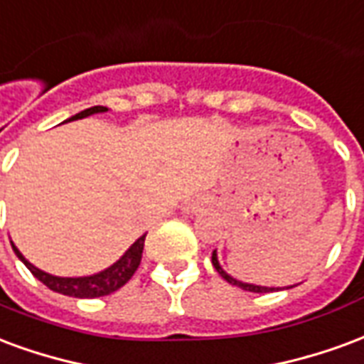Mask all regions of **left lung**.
<instances>
[{"label":"left lung","instance_id":"8db88e82","mask_svg":"<svg viewBox=\"0 0 364 364\" xmlns=\"http://www.w3.org/2000/svg\"><path fill=\"white\" fill-rule=\"evenodd\" d=\"M211 264H213V267L219 272V275H221L223 279L229 281L230 285H237V287L244 289V291H250V293H272V291H275V287H262V285H252V283H242V281L235 279V277H230L229 273L225 272L221 267V264H219V259H217V252L213 250V254H211ZM291 289V287H287Z\"/></svg>","mask_w":364,"mask_h":364}]
</instances>
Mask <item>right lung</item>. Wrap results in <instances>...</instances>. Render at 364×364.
I'll list each match as a JSON object with an SVG mask.
<instances>
[{
  "instance_id": "right-lung-1",
  "label": "right lung",
  "mask_w": 364,
  "mask_h": 364,
  "mask_svg": "<svg viewBox=\"0 0 364 364\" xmlns=\"http://www.w3.org/2000/svg\"><path fill=\"white\" fill-rule=\"evenodd\" d=\"M108 108L106 106H91L83 112L71 116L70 120H81V118H87L91 114L106 112ZM13 252L17 254V258L25 264L31 273L38 281H42L48 289H52L55 293L68 294V296H75V299H97V296H105V294H110L114 291H118L120 287H124L127 281L132 279V275L135 273V269L141 264V254L143 246H145V235L135 240L129 248L126 250V254L122 256L116 264H112L110 267H106L102 272L95 273V275H87V277H58V275H50V273L42 272L36 266H33L28 259L18 252V248L11 242Z\"/></svg>"
}]
</instances>
